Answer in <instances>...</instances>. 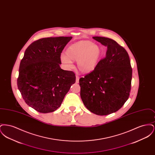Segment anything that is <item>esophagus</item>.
Instances as JSON below:
<instances>
[{"mask_svg":"<svg viewBox=\"0 0 155 155\" xmlns=\"http://www.w3.org/2000/svg\"><path fill=\"white\" fill-rule=\"evenodd\" d=\"M79 80H80V77L78 75H76V83L79 82Z\"/></svg>","mask_w":155,"mask_h":155,"instance_id":"obj_1","label":"esophagus"}]
</instances>
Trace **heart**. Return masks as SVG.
<instances>
[{
  "mask_svg": "<svg viewBox=\"0 0 155 155\" xmlns=\"http://www.w3.org/2000/svg\"><path fill=\"white\" fill-rule=\"evenodd\" d=\"M102 49L97 45L90 41H81L70 46L66 55L62 54L61 62L68 68L73 67V61H77V67L82 73L94 71L102 56Z\"/></svg>",
  "mask_w": 155,
  "mask_h": 155,
  "instance_id": "obj_1",
  "label": "heart"
}]
</instances>
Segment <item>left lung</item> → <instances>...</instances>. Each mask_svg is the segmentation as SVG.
Instances as JSON below:
<instances>
[{"label":"left lung","instance_id":"left-lung-1","mask_svg":"<svg viewBox=\"0 0 155 155\" xmlns=\"http://www.w3.org/2000/svg\"><path fill=\"white\" fill-rule=\"evenodd\" d=\"M93 38L107 51L95 69L80 79V95L89 110L105 116L118 111L128 100L133 70L128 54L123 46L108 38Z\"/></svg>","mask_w":155,"mask_h":155}]
</instances>
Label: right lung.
<instances>
[{
    "label": "right lung",
    "instance_id": "1",
    "mask_svg": "<svg viewBox=\"0 0 155 155\" xmlns=\"http://www.w3.org/2000/svg\"><path fill=\"white\" fill-rule=\"evenodd\" d=\"M71 38L39 39L27 48L21 60L18 89L25 102L39 113L56 110L75 82L73 71L60 67L61 53Z\"/></svg>",
    "mask_w": 155,
    "mask_h": 155
}]
</instances>
